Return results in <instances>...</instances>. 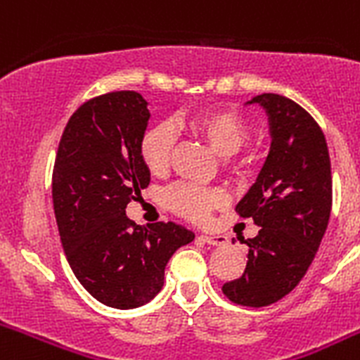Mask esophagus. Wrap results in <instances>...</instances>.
<instances>
[{
    "mask_svg": "<svg viewBox=\"0 0 360 360\" xmlns=\"http://www.w3.org/2000/svg\"><path fill=\"white\" fill-rule=\"evenodd\" d=\"M198 238L203 241V243H209V245H224V243H227V238H225V236H218V234H216V236H207V234H202V236H198Z\"/></svg>",
    "mask_w": 360,
    "mask_h": 360,
    "instance_id": "esophagus-1",
    "label": "esophagus"
}]
</instances>
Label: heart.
I'll return each instance as SVG.
<instances>
[{"instance_id":"obj_1","label":"heart","mask_w":360,"mask_h":360,"mask_svg":"<svg viewBox=\"0 0 360 360\" xmlns=\"http://www.w3.org/2000/svg\"><path fill=\"white\" fill-rule=\"evenodd\" d=\"M186 126L202 139L214 153L227 158L232 167H243L252 157V146L245 144L249 126L236 111L225 108L202 110L186 120ZM174 151V131L169 124H155L146 129L139 142V155L146 169L153 176L167 173ZM227 195L218 187H200L195 184H180L167 193V205L174 214L203 224L212 211L224 207Z\"/></svg>"}]
</instances>
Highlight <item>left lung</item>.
<instances>
[{"mask_svg": "<svg viewBox=\"0 0 360 360\" xmlns=\"http://www.w3.org/2000/svg\"><path fill=\"white\" fill-rule=\"evenodd\" d=\"M252 103L269 111L272 146L236 212L262 229L247 240L245 272L221 290L259 308L290 294L314 262L332 212V165L323 129L304 108L276 94Z\"/></svg>", "mask_w": 360, "mask_h": 360, "instance_id": "obj_1", "label": "left lung"}]
</instances>
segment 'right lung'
<instances>
[{
  "mask_svg": "<svg viewBox=\"0 0 360 360\" xmlns=\"http://www.w3.org/2000/svg\"><path fill=\"white\" fill-rule=\"evenodd\" d=\"M148 120L136 91L86 101L66 124L52 173L53 212L73 274L97 301L122 310L151 301L174 250L195 240L173 221L146 229L126 216L149 186L139 155Z\"/></svg>",
  "mask_w": 360,
  "mask_h": 360,
  "instance_id": "add662e5",
  "label": "right lung"
}]
</instances>
